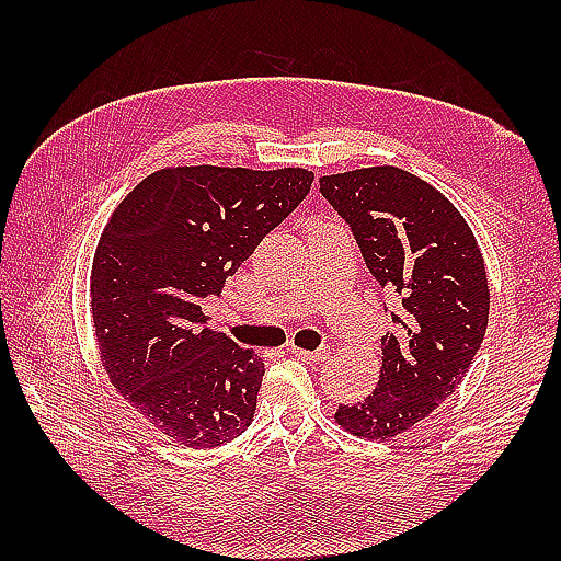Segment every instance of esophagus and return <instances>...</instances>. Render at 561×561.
Here are the masks:
<instances>
[{
    "instance_id": "esophagus-1",
    "label": "esophagus",
    "mask_w": 561,
    "mask_h": 561,
    "mask_svg": "<svg viewBox=\"0 0 561 561\" xmlns=\"http://www.w3.org/2000/svg\"><path fill=\"white\" fill-rule=\"evenodd\" d=\"M289 354H294L296 359L301 362H308V364H318V362H325L330 356V350L328 347H320L316 352H308V350H299V347H289Z\"/></svg>"
}]
</instances>
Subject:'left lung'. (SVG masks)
<instances>
[{
  "label": "left lung",
  "mask_w": 561,
  "mask_h": 561,
  "mask_svg": "<svg viewBox=\"0 0 561 561\" xmlns=\"http://www.w3.org/2000/svg\"><path fill=\"white\" fill-rule=\"evenodd\" d=\"M380 287L398 294L396 332L380 340L383 364L371 396L340 404L335 422L386 440L432 414L478 354L490 320V287L478 241L453 202L396 165L320 178Z\"/></svg>",
  "instance_id": "left-lung-1"
}]
</instances>
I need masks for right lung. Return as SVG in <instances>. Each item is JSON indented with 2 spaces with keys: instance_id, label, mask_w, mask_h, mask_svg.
Listing matches in <instances>:
<instances>
[{
  "instance_id": "right-lung-1",
  "label": "right lung",
  "mask_w": 561,
  "mask_h": 561,
  "mask_svg": "<svg viewBox=\"0 0 561 561\" xmlns=\"http://www.w3.org/2000/svg\"><path fill=\"white\" fill-rule=\"evenodd\" d=\"M306 169L171 165L105 224L91 265L93 335L115 390L175 444L217 448L253 422L265 364L202 328L257 243L301 205Z\"/></svg>"
}]
</instances>
